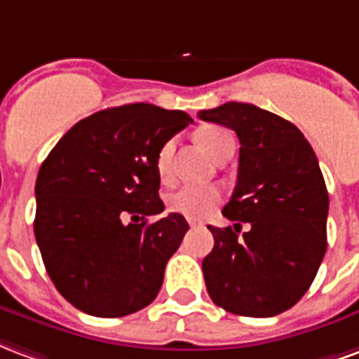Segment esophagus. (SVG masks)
Wrapping results in <instances>:
<instances>
[{
    "mask_svg": "<svg viewBox=\"0 0 359 359\" xmlns=\"http://www.w3.org/2000/svg\"><path fill=\"white\" fill-rule=\"evenodd\" d=\"M187 224H189L191 227H198V226H203V222H198V219H195V218H187Z\"/></svg>",
    "mask_w": 359,
    "mask_h": 359,
    "instance_id": "34e87169",
    "label": "esophagus"
}]
</instances>
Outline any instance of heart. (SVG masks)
Returning <instances> with one entry per match:
<instances>
[{
    "instance_id": "obj_1",
    "label": "heart",
    "mask_w": 359,
    "mask_h": 359,
    "mask_svg": "<svg viewBox=\"0 0 359 359\" xmlns=\"http://www.w3.org/2000/svg\"><path fill=\"white\" fill-rule=\"evenodd\" d=\"M197 141L212 158H216L222 149L229 143H235L233 135L218 128V126H206L197 132ZM176 151V141H166L156 154V174L162 182H168L172 177V156ZM219 203V191L212 185H182L166 197V205L172 212L183 214L187 218H203L214 206Z\"/></svg>"
}]
</instances>
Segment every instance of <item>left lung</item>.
Instances as JSON below:
<instances>
[{
	"instance_id": "left-lung-1",
	"label": "left lung",
	"mask_w": 359,
	"mask_h": 359,
	"mask_svg": "<svg viewBox=\"0 0 359 359\" xmlns=\"http://www.w3.org/2000/svg\"><path fill=\"white\" fill-rule=\"evenodd\" d=\"M198 118L239 137L237 185L222 214L233 227H210L203 260L206 290L226 312L271 318L310 289L327 250L329 195L312 145L289 120L248 103L201 111ZM251 229L239 236L240 224Z\"/></svg>"
}]
</instances>
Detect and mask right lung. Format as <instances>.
<instances>
[{
    "label": "right lung",
    "instance_id": "add662e5",
    "mask_svg": "<svg viewBox=\"0 0 359 359\" xmlns=\"http://www.w3.org/2000/svg\"><path fill=\"white\" fill-rule=\"evenodd\" d=\"M191 122L187 112L151 103L104 109L72 126L47 154L36 180L34 233L47 276L74 308L122 318L156 298L189 229L176 212L145 219L164 210L156 154Z\"/></svg>",
    "mask_w": 359,
    "mask_h": 359
}]
</instances>
